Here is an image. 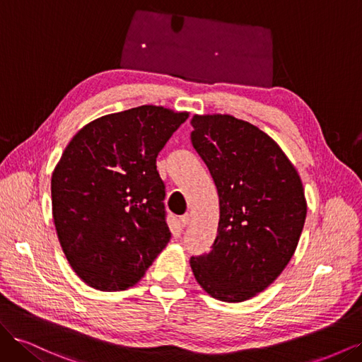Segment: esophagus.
<instances>
[{"label":"esophagus","mask_w":362,"mask_h":362,"mask_svg":"<svg viewBox=\"0 0 362 362\" xmlns=\"http://www.w3.org/2000/svg\"><path fill=\"white\" fill-rule=\"evenodd\" d=\"M180 223H181V226H182V228L187 226V225L190 223V214H184V216H181V217H180Z\"/></svg>","instance_id":"esophagus-1"}]
</instances>
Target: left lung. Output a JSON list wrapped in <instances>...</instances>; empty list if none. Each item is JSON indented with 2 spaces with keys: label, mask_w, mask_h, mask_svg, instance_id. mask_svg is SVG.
Masks as SVG:
<instances>
[{
  "label": "left lung",
  "mask_w": 362,
  "mask_h": 362,
  "mask_svg": "<svg viewBox=\"0 0 362 362\" xmlns=\"http://www.w3.org/2000/svg\"><path fill=\"white\" fill-rule=\"evenodd\" d=\"M192 145L210 170L221 218L208 254L192 257L214 299L243 302L266 290L291 259L306 217L298 170L273 139L229 115L192 119Z\"/></svg>",
  "instance_id": "8db88e82"
}]
</instances>
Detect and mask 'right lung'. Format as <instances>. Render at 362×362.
Segmentation results:
<instances>
[{
  "mask_svg": "<svg viewBox=\"0 0 362 362\" xmlns=\"http://www.w3.org/2000/svg\"><path fill=\"white\" fill-rule=\"evenodd\" d=\"M189 113L141 105L83 127L52 172V218L71 267L101 291L133 287L170 240L157 156Z\"/></svg>",
  "mask_w": 362,
  "mask_h": 362,
  "instance_id": "obj_1",
  "label": "right lung"
}]
</instances>
